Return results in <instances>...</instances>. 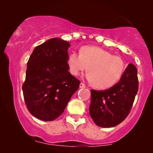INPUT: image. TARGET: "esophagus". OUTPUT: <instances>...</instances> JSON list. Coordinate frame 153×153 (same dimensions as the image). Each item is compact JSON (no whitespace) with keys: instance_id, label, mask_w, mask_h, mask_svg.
Instances as JSON below:
<instances>
[{"instance_id":"esophagus-1","label":"esophagus","mask_w":153,"mask_h":153,"mask_svg":"<svg viewBox=\"0 0 153 153\" xmlns=\"http://www.w3.org/2000/svg\"><path fill=\"white\" fill-rule=\"evenodd\" d=\"M80 88H85V84L82 83V82H80Z\"/></svg>"}]
</instances>
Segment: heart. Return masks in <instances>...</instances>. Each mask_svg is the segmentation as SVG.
Segmentation results:
<instances>
[{
    "label": "heart",
    "mask_w": 153,
    "mask_h": 153,
    "mask_svg": "<svg viewBox=\"0 0 153 153\" xmlns=\"http://www.w3.org/2000/svg\"><path fill=\"white\" fill-rule=\"evenodd\" d=\"M67 62L70 73L75 76L87 69L85 78L101 89L114 85L124 71V62L120 57L96 46L82 47L79 54L71 52Z\"/></svg>",
    "instance_id": "heart-1"
}]
</instances>
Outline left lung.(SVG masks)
Masks as SVG:
<instances>
[{"label": "left lung", "instance_id": "1", "mask_svg": "<svg viewBox=\"0 0 153 153\" xmlns=\"http://www.w3.org/2000/svg\"><path fill=\"white\" fill-rule=\"evenodd\" d=\"M91 91L90 115L99 127H113L124 120L130 112L138 91L137 70L129 64L120 80L104 91Z\"/></svg>", "mask_w": 153, "mask_h": 153}]
</instances>
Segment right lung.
<instances>
[{
  "label": "right lung",
  "mask_w": 153,
  "mask_h": 153,
  "mask_svg": "<svg viewBox=\"0 0 153 153\" xmlns=\"http://www.w3.org/2000/svg\"><path fill=\"white\" fill-rule=\"evenodd\" d=\"M68 42L52 38L34 48L22 85L24 101L34 117L53 121L59 117L80 82L68 70Z\"/></svg>",
  "instance_id": "1"
}]
</instances>
